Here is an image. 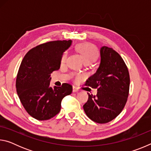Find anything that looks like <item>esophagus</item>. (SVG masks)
I'll return each instance as SVG.
<instances>
[{
    "instance_id": "esophagus-1",
    "label": "esophagus",
    "mask_w": 151,
    "mask_h": 151,
    "mask_svg": "<svg viewBox=\"0 0 151 151\" xmlns=\"http://www.w3.org/2000/svg\"><path fill=\"white\" fill-rule=\"evenodd\" d=\"M78 91H79V90L77 88L75 87V86H73V93H77V92H78Z\"/></svg>"
}]
</instances>
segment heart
I'll return each mask as SVG.
<instances>
[{
  "label": "heart",
  "mask_w": 151,
  "mask_h": 151,
  "mask_svg": "<svg viewBox=\"0 0 151 151\" xmlns=\"http://www.w3.org/2000/svg\"><path fill=\"white\" fill-rule=\"evenodd\" d=\"M78 52L83 57L84 62L86 63H93L96 59L98 57V50L95 46H94L88 43H84L78 46ZM68 53L65 52L61 57L60 62L61 63H65L67 58ZM81 76H78V78H80Z\"/></svg>",
  "instance_id": "obj_1"
}]
</instances>
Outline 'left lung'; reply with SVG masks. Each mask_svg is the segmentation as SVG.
I'll list each match as a JSON object with an SVG mask.
<instances>
[{
	"label": "left lung",
	"mask_w": 151,
	"mask_h": 151,
	"mask_svg": "<svg viewBox=\"0 0 151 151\" xmlns=\"http://www.w3.org/2000/svg\"><path fill=\"white\" fill-rule=\"evenodd\" d=\"M100 65L86 85L97 88L96 96L88 94L83 109L89 119L106 123L121 113L129 96V73L118 52L103 46L100 48Z\"/></svg>",
	"instance_id": "1"
}]
</instances>
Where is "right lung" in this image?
I'll return each instance as SVG.
<instances>
[{
  "mask_svg": "<svg viewBox=\"0 0 151 151\" xmlns=\"http://www.w3.org/2000/svg\"><path fill=\"white\" fill-rule=\"evenodd\" d=\"M72 40H55L40 45L28 52L16 81L17 92L24 108L39 121L48 120L60 111L61 101L72 93V86L64 83L51 87L50 74L60 68L63 54Z\"/></svg>",
  "mask_w": 151,
  "mask_h": 151,
  "instance_id": "add662e5",
  "label": "right lung"
}]
</instances>
